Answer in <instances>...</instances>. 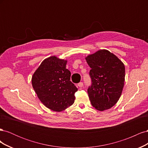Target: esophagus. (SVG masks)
<instances>
[{"label":"esophagus","instance_id":"obj_1","mask_svg":"<svg viewBox=\"0 0 148 148\" xmlns=\"http://www.w3.org/2000/svg\"><path fill=\"white\" fill-rule=\"evenodd\" d=\"M77 86L79 87V88H82L83 86V82H80L78 84Z\"/></svg>","mask_w":148,"mask_h":148}]
</instances>
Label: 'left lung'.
I'll return each instance as SVG.
<instances>
[{"mask_svg":"<svg viewBox=\"0 0 148 148\" xmlns=\"http://www.w3.org/2000/svg\"><path fill=\"white\" fill-rule=\"evenodd\" d=\"M85 59L91 69L89 75L92 84L88 89L91 104L100 111L109 109L117 102L122 95L125 65L117 56L106 49L98 51Z\"/></svg>","mask_w":148,"mask_h":148,"instance_id":"1","label":"left lung"}]
</instances>
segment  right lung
Returning a JSON list of instances; mask_svg holds the SVG:
<instances>
[{"label": "right lung", "instance_id": "obj_1", "mask_svg": "<svg viewBox=\"0 0 148 148\" xmlns=\"http://www.w3.org/2000/svg\"><path fill=\"white\" fill-rule=\"evenodd\" d=\"M67 60L51 56L44 59L33 75L31 82L35 92L48 109L61 112L72 105L78 91L70 81Z\"/></svg>", "mask_w": 148, "mask_h": 148}]
</instances>
